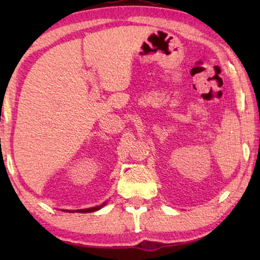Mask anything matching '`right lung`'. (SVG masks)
I'll return each instance as SVG.
<instances>
[{
  "label": "right lung",
  "instance_id": "1",
  "mask_svg": "<svg viewBox=\"0 0 260 260\" xmlns=\"http://www.w3.org/2000/svg\"><path fill=\"white\" fill-rule=\"evenodd\" d=\"M104 205H105V204H103L102 206H97V207L87 208V209H78V211H74V212H78V213H90V212H94V211H98V209H101ZM69 212H72V211H69Z\"/></svg>",
  "mask_w": 260,
  "mask_h": 260
}]
</instances>
